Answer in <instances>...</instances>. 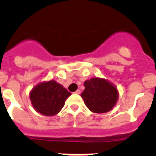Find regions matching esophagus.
Wrapping results in <instances>:
<instances>
[{
	"instance_id": "esophagus-1",
	"label": "esophagus",
	"mask_w": 156,
	"mask_h": 156,
	"mask_svg": "<svg viewBox=\"0 0 156 156\" xmlns=\"http://www.w3.org/2000/svg\"><path fill=\"white\" fill-rule=\"evenodd\" d=\"M80 90H76V91L75 92H74V93H75V94H80Z\"/></svg>"
}]
</instances>
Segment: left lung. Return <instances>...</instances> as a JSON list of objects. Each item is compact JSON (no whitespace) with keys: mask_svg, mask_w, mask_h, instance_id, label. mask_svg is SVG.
I'll list each match as a JSON object with an SVG mask.
<instances>
[{"mask_svg":"<svg viewBox=\"0 0 156 156\" xmlns=\"http://www.w3.org/2000/svg\"><path fill=\"white\" fill-rule=\"evenodd\" d=\"M85 90L81 94L86 106L95 113H105L113 108L118 99L115 87L101 78H92L84 82Z\"/></svg>","mask_w":156,"mask_h":156,"instance_id":"8db88e82","label":"left lung"}]
</instances>
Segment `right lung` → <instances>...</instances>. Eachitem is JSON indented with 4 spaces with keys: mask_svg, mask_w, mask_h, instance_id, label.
Here are the masks:
<instances>
[{
    "mask_svg": "<svg viewBox=\"0 0 156 156\" xmlns=\"http://www.w3.org/2000/svg\"><path fill=\"white\" fill-rule=\"evenodd\" d=\"M71 93L55 80L41 83L31 90L30 98L33 107L42 115L58 113Z\"/></svg>",
    "mask_w": 156,
    "mask_h": 156,
    "instance_id": "add662e5",
    "label": "right lung"
}]
</instances>
